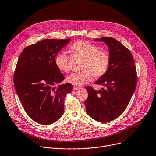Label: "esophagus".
I'll return each mask as SVG.
<instances>
[{
	"instance_id": "obj_1",
	"label": "esophagus",
	"mask_w": 156,
	"mask_h": 156,
	"mask_svg": "<svg viewBox=\"0 0 156 156\" xmlns=\"http://www.w3.org/2000/svg\"><path fill=\"white\" fill-rule=\"evenodd\" d=\"M80 89V87H77V86H74L73 87V90H79Z\"/></svg>"
}]
</instances>
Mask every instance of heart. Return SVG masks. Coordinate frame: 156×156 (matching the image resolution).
<instances>
[{"instance_id":"obj_1","label":"heart","mask_w":156,"mask_h":156,"mask_svg":"<svg viewBox=\"0 0 156 156\" xmlns=\"http://www.w3.org/2000/svg\"><path fill=\"white\" fill-rule=\"evenodd\" d=\"M99 49L97 46L85 40L78 41L71 46L70 51L73 55L84 58L82 67L83 70L68 76L67 82L80 86L89 82L93 76L98 79L105 74L110 66V56L107 52ZM55 62L61 71L68 73L70 70L69 59L66 52L58 54Z\"/></svg>"}]
</instances>
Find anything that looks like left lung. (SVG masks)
<instances>
[{
	"instance_id": "left-lung-1",
	"label": "left lung",
	"mask_w": 156,
	"mask_h": 156,
	"mask_svg": "<svg viewBox=\"0 0 156 156\" xmlns=\"http://www.w3.org/2000/svg\"><path fill=\"white\" fill-rule=\"evenodd\" d=\"M95 41L108 46L110 62L105 74L95 83L105 88L96 91L88 86L85 88L88 98L84 103L89 116L106 123L118 118L127 107L136 87V68L130 51L115 38L103 37Z\"/></svg>"
}]
</instances>
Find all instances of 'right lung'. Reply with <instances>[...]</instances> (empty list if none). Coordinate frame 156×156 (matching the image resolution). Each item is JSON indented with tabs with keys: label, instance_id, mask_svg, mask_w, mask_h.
Wrapping results in <instances>:
<instances>
[{
	"label": "right lung",
	"instance_id": "add662e5",
	"mask_svg": "<svg viewBox=\"0 0 156 156\" xmlns=\"http://www.w3.org/2000/svg\"><path fill=\"white\" fill-rule=\"evenodd\" d=\"M71 39H46L26 47L17 62L13 75L16 92L27 114L43 125L56 122L64 113V101L73 85L55 87L64 77L56 66L58 53Z\"/></svg>",
	"mask_w": 156,
	"mask_h": 156
}]
</instances>
